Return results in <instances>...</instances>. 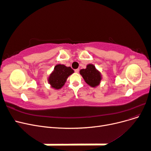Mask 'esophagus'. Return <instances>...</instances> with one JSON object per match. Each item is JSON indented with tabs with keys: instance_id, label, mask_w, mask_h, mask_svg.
Masks as SVG:
<instances>
[{
	"instance_id": "34e87169",
	"label": "esophagus",
	"mask_w": 151,
	"mask_h": 151,
	"mask_svg": "<svg viewBox=\"0 0 151 151\" xmlns=\"http://www.w3.org/2000/svg\"><path fill=\"white\" fill-rule=\"evenodd\" d=\"M74 71H75V72H76V73H78V72H79V68H77V69H75V70H74Z\"/></svg>"
}]
</instances>
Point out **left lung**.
Masks as SVG:
<instances>
[{
  "mask_svg": "<svg viewBox=\"0 0 151 151\" xmlns=\"http://www.w3.org/2000/svg\"><path fill=\"white\" fill-rule=\"evenodd\" d=\"M80 74L83 76L86 83L94 88L98 86L101 80L100 72L96 69L95 66L92 64L87 65L86 69H81Z\"/></svg>",
  "mask_w": 151,
  "mask_h": 151,
  "instance_id": "left-lung-1",
  "label": "left lung"
}]
</instances>
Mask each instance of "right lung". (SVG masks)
<instances>
[{"label":"right lung","mask_w":151,"mask_h":151,"mask_svg":"<svg viewBox=\"0 0 151 151\" xmlns=\"http://www.w3.org/2000/svg\"><path fill=\"white\" fill-rule=\"evenodd\" d=\"M74 73V70L70 67L58 64L54 68V70L50 76L48 82L52 88L59 89L65 84L67 77Z\"/></svg>","instance_id":"obj_1"}]
</instances>
